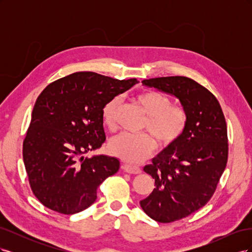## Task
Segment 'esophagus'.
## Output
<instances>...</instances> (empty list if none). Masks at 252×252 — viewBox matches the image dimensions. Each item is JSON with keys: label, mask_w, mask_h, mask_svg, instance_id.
<instances>
[{"label": "esophagus", "mask_w": 252, "mask_h": 252, "mask_svg": "<svg viewBox=\"0 0 252 252\" xmlns=\"http://www.w3.org/2000/svg\"><path fill=\"white\" fill-rule=\"evenodd\" d=\"M124 170L128 173H131V174H139V173L142 172V169L140 168V167L129 165V164L124 165Z\"/></svg>", "instance_id": "1"}]
</instances>
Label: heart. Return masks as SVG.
Masks as SVG:
<instances>
[{
    "instance_id": "obj_1",
    "label": "heart",
    "mask_w": 252,
    "mask_h": 252,
    "mask_svg": "<svg viewBox=\"0 0 252 252\" xmlns=\"http://www.w3.org/2000/svg\"><path fill=\"white\" fill-rule=\"evenodd\" d=\"M136 101L148 114L145 129L154 134L162 145L178 141L187 124V113L179 105H172L168 95L155 90H146L136 95ZM122 104L120 96H114L102 108V121L109 130L117 129L118 113ZM156 141L148 133H121L109 143V151L126 162L140 163L156 149Z\"/></svg>"
}]
</instances>
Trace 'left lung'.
Wrapping results in <instances>:
<instances>
[{
  "mask_svg": "<svg viewBox=\"0 0 252 252\" xmlns=\"http://www.w3.org/2000/svg\"><path fill=\"white\" fill-rule=\"evenodd\" d=\"M142 83L178 97L187 113L179 140L144 167L156 188L141 207L157 222L171 223L202 208L215 193L228 158L227 125L217 97L192 79L177 75Z\"/></svg>",
  "mask_w": 252,
  "mask_h": 252,
  "instance_id": "1",
  "label": "left lung"
}]
</instances>
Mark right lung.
<instances>
[{
  "label": "right lung",
  "instance_id": "obj_1",
  "mask_svg": "<svg viewBox=\"0 0 252 252\" xmlns=\"http://www.w3.org/2000/svg\"><path fill=\"white\" fill-rule=\"evenodd\" d=\"M135 83L81 71L52 82L37 96L23 159L32 192L45 207L63 215L86 209L95 202L97 187L118 172L117 158L84 155L106 140L104 105Z\"/></svg>",
  "mask_w": 252,
  "mask_h": 252
}]
</instances>
